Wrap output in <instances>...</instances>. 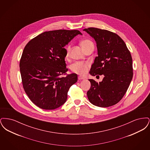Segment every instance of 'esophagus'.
Instances as JSON below:
<instances>
[{
    "mask_svg": "<svg viewBox=\"0 0 150 150\" xmlns=\"http://www.w3.org/2000/svg\"><path fill=\"white\" fill-rule=\"evenodd\" d=\"M78 79L79 80H84V78H83V77H81V76H78Z\"/></svg>",
    "mask_w": 150,
    "mask_h": 150,
    "instance_id": "esophagus-1",
    "label": "esophagus"
}]
</instances>
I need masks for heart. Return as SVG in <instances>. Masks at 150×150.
Masks as SVG:
<instances>
[{
  "label": "heart",
  "instance_id": "heart-1",
  "mask_svg": "<svg viewBox=\"0 0 150 150\" xmlns=\"http://www.w3.org/2000/svg\"><path fill=\"white\" fill-rule=\"evenodd\" d=\"M80 45L84 51L89 47L91 45H93V43L89 39H83L80 41ZM71 49V45H69L66 49V58L68 57ZM89 65L86 62H77L72 64L71 66L72 71L80 75H84L88 71Z\"/></svg>",
  "mask_w": 150,
  "mask_h": 150
}]
</instances>
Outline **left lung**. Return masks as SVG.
I'll list each match as a JSON object with an SVG mask.
<instances>
[{
    "label": "left lung",
    "instance_id": "8db88e82",
    "mask_svg": "<svg viewBox=\"0 0 150 150\" xmlns=\"http://www.w3.org/2000/svg\"><path fill=\"white\" fill-rule=\"evenodd\" d=\"M83 30L94 39L98 50L89 73L92 76L104 75L99 83L89 79L91 86L87 92L88 100L98 107L113 106L122 99L132 80L130 52L123 40L114 33L95 28Z\"/></svg>",
    "mask_w": 150,
    "mask_h": 150
}]
</instances>
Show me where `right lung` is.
Segmentation results:
<instances>
[{
	"mask_svg": "<svg viewBox=\"0 0 150 150\" xmlns=\"http://www.w3.org/2000/svg\"><path fill=\"white\" fill-rule=\"evenodd\" d=\"M76 30H57L43 33L26 45L20 62L24 91L36 106L54 110L64 105L70 86L78 81L76 74H66L64 47L75 36Z\"/></svg>",
	"mask_w": 150,
	"mask_h": 150,
	"instance_id": "right-lung-1",
	"label": "right lung"
}]
</instances>
